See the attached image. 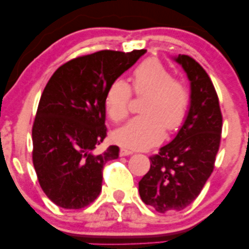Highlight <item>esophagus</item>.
I'll list each match as a JSON object with an SVG mask.
<instances>
[{
    "instance_id": "obj_1",
    "label": "esophagus",
    "mask_w": 249,
    "mask_h": 249,
    "mask_svg": "<svg viewBox=\"0 0 249 249\" xmlns=\"http://www.w3.org/2000/svg\"><path fill=\"white\" fill-rule=\"evenodd\" d=\"M119 154H121V157H125V156H130V154H133V151L130 150V148H121V152H119Z\"/></svg>"
}]
</instances>
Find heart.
<instances>
[{"instance_id": "b5f03b06", "label": "heart", "mask_w": 249, "mask_h": 249, "mask_svg": "<svg viewBox=\"0 0 249 249\" xmlns=\"http://www.w3.org/2000/svg\"><path fill=\"white\" fill-rule=\"evenodd\" d=\"M131 81V88L122 79H116L108 85L105 110L113 123L126 119L133 91L136 96H145L141 107L142 115L118 128L113 137L119 144L128 147L152 146L164 138L165 130L176 132L186 121L190 105L188 90L156 58L142 61L133 70Z\"/></svg>"}]
</instances>
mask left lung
Returning <instances> with one entry per match:
<instances>
[{
    "label": "left lung",
    "mask_w": 249,
    "mask_h": 249,
    "mask_svg": "<svg viewBox=\"0 0 249 249\" xmlns=\"http://www.w3.org/2000/svg\"><path fill=\"white\" fill-rule=\"evenodd\" d=\"M176 61L191 82L190 111L176 138L150 157V170L139 181L142 200L159 213L181 211L196 199L213 172L222 131L210 76L192 57L179 55Z\"/></svg>",
    "instance_id": "left-lung-1"
}]
</instances>
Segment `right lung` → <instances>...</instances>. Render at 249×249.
Masks as SVG:
<instances>
[{"instance_id": "obj_1", "label": "right lung", "mask_w": 249, "mask_h": 249, "mask_svg": "<svg viewBox=\"0 0 249 249\" xmlns=\"http://www.w3.org/2000/svg\"><path fill=\"white\" fill-rule=\"evenodd\" d=\"M145 50H102L64 63L50 77L33 124V162L43 192L53 204L79 210L102 191L103 168L119 147L95 148L107 137L105 93L108 85Z\"/></svg>"}]
</instances>
